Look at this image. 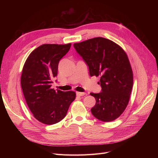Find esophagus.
Segmentation results:
<instances>
[{
  "label": "esophagus",
  "instance_id": "esophagus-1",
  "mask_svg": "<svg viewBox=\"0 0 158 158\" xmlns=\"http://www.w3.org/2000/svg\"><path fill=\"white\" fill-rule=\"evenodd\" d=\"M85 94V93L84 92H76V95H77V96H83V95H84Z\"/></svg>",
  "mask_w": 158,
  "mask_h": 158
}]
</instances>
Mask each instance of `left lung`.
<instances>
[{
  "instance_id": "left-lung-1",
  "label": "left lung",
  "mask_w": 158,
  "mask_h": 158,
  "mask_svg": "<svg viewBox=\"0 0 158 158\" xmlns=\"http://www.w3.org/2000/svg\"><path fill=\"white\" fill-rule=\"evenodd\" d=\"M76 52L89 67L91 76H100L102 92L91 93L96 100L93 115L103 122L115 120L124 112L130 99L133 74L128 56L115 43L95 37L74 44Z\"/></svg>"
}]
</instances>
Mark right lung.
Here are the masks:
<instances>
[{"label": "right lung", "instance_id": "add662e5", "mask_svg": "<svg viewBox=\"0 0 158 158\" xmlns=\"http://www.w3.org/2000/svg\"><path fill=\"white\" fill-rule=\"evenodd\" d=\"M70 47L71 44L42 45L31 52L23 65L21 86L26 102L33 117L45 125L63 119L76 98L73 91L51 88L59 61Z\"/></svg>", "mask_w": 158, "mask_h": 158}]
</instances>
